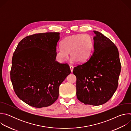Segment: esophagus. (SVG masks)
Returning a JSON list of instances; mask_svg holds the SVG:
<instances>
[{
  "label": "esophagus",
  "instance_id": "34e87169",
  "mask_svg": "<svg viewBox=\"0 0 131 131\" xmlns=\"http://www.w3.org/2000/svg\"><path fill=\"white\" fill-rule=\"evenodd\" d=\"M69 67H70V71H71V72H72V71H73V67L72 65H70V66H69Z\"/></svg>",
  "mask_w": 131,
  "mask_h": 131
}]
</instances>
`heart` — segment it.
<instances>
[{"label":"heart","instance_id":"heart-1","mask_svg":"<svg viewBox=\"0 0 131 131\" xmlns=\"http://www.w3.org/2000/svg\"><path fill=\"white\" fill-rule=\"evenodd\" d=\"M93 48V39L90 35L86 34L72 35L62 40L61 48L55 51V58L60 63H63L70 53L72 62L83 63L91 57Z\"/></svg>","mask_w":131,"mask_h":131}]
</instances>
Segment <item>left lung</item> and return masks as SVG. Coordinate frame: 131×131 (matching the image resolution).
I'll return each instance as SVG.
<instances>
[{"label": "left lung", "mask_w": 131, "mask_h": 131, "mask_svg": "<svg viewBox=\"0 0 131 131\" xmlns=\"http://www.w3.org/2000/svg\"><path fill=\"white\" fill-rule=\"evenodd\" d=\"M93 51L84 64L74 67L77 99L85 105L99 106L109 101L116 91L121 71L118 50L101 32L93 30Z\"/></svg>", "instance_id": "1"}]
</instances>
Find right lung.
Masks as SVG:
<instances>
[{"label":"right lung","instance_id":"obj_1","mask_svg":"<svg viewBox=\"0 0 131 131\" xmlns=\"http://www.w3.org/2000/svg\"><path fill=\"white\" fill-rule=\"evenodd\" d=\"M60 32L36 34L18 43L10 78L16 95L29 106L46 107L57 100L59 87L70 73L67 64L55 61Z\"/></svg>","mask_w":131,"mask_h":131}]
</instances>
